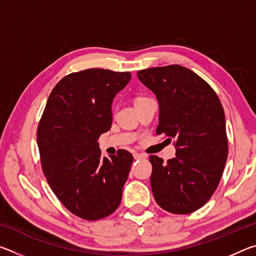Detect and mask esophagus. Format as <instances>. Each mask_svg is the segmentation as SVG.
Instances as JSON below:
<instances>
[{
	"mask_svg": "<svg viewBox=\"0 0 256 256\" xmlns=\"http://www.w3.org/2000/svg\"><path fill=\"white\" fill-rule=\"evenodd\" d=\"M133 157H134V159L138 160V159H144V158H146V156H144V154H138V152H136V154H133Z\"/></svg>",
	"mask_w": 256,
	"mask_h": 256,
	"instance_id": "obj_1",
	"label": "esophagus"
}]
</instances>
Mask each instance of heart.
Masks as SVG:
<instances>
[{"label": "heart", "instance_id": "1", "mask_svg": "<svg viewBox=\"0 0 256 256\" xmlns=\"http://www.w3.org/2000/svg\"><path fill=\"white\" fill-rule=\"evenodd\" d=\"M142 99H146V97H138V98H136V102L142 100Z\"/></svg>", "mask_w": 256, "mask_h": 256}]
</instances>
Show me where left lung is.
<instances>
[{
    "instance_id": "obj_1",
    "label": "left lung",
    "mask_w": 256,
    "mask_h": 256,
    "mask_svg": "<svg viewBox=\"0 0 256 256\" xmlns=\"http://www.w3.org/2000/svg\"><path fill=\"white\" fill-rule=\"evenodd\" d=\"M138 78L159 102L156 133L175 140V158L164 162L158 156L149 157L154 200L170 214H192L210 200L226 164L222 102L206 81L177 64L138 71Z\"/></svg>"
}]
</instances>
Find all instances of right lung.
Here are the masks:
<instances>
[{"label": "right lung", "mask_w": 256, "mask_h": 256, "mask_svg": "<svg viewBox=\"0 0 256 256\" xmlns=\"http://www.w3.org/2000/svg\"><path fill=\"white\" fill-rule=\"evenodd\" d=\"M130 72L88 68L60 79L37 128L42 172L56 198L84 220L112 214L122 200L133 156L120 149L102 158L98 138L112 126V102Z\"/></svg>", "instance_id": "add662e5"}]
</instances>
